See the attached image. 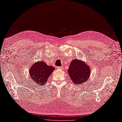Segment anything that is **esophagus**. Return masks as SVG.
<instances>
[{
  "label": "esophagus",
  "mask_w": 122,
  "mask_h": 122,
  "mask_svg": "<svg viewBox=\"0 0 122 122\" xmlns=\"http://www.w3.org/2000/svg\"><path fill=\"white\" fill-rule=\"evenodd\" d=\"M57 68L58 69H62V68H63V67H57Z\"/></svg>",
  "instance_id": "esophagus-1"
}]
</instances>
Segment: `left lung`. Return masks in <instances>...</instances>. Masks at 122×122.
<instances>
[{"label": "left lung", "mask_w": 122, "mask_h": 122, "mask_svg": "<svg viewBox=\"0 0 122 122\" xmlns=\"http://www.w3.org/2000/svg\"><path fill=\"white\" fill-rule=\"evenodd\" d=\"M69 76L73 83L77 85L87 82L90 74V69L88 65L78 59H74L70 62L68 70Z\"/></svg>", "instance_id": "1"}]
</instances>
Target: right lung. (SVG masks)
I'll return each mask as SVG.
<instances>
[{"label": "right lung", "mask_w": 122, "mask_h": 122, "mask_svg": "<svg viewBox=\"0 0 122 122\" xmlns=\"http://www.w3.org/2000/svg\"><path fill=\"white\" fill-rule=\"evenodd\" d=\"M54 70L53 67L47 65L44 61H39L34 63L29 69V73L33 81L41 86L46 84Z\"/></svg>", "instance_id": "1"}]
</instances>
